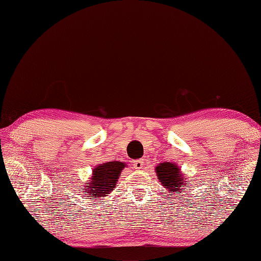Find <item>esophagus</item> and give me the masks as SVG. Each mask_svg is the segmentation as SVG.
I'll return each mask as SVG.
<instances>
[{"label": "esophagus", "instance_id": "obj_1", "mask_svg": "<svg viewBox=\"0 0 261 261\" xmlns=\"http://www.w3.org/2000/svg\"><path fill=\"white\" fill-rule=\"evenodd\" d=\"M133 166H134L135 170H144V166H145V162H144V159L136 160L134 162V164H133Z\"/></svg>", "mask_w": 261, "mask_h": 261}]
</instances>
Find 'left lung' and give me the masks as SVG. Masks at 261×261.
<instances>
[{
    "label": "left lung",
    "mask_w": 261,
    "mask_h": 261,
    "mask_svg": "<svg viewBox=\"0 0 261 261\" xmlns=\"http://www.w3.org/2000/svg\"><path fill=\"white\" fill-rule=\"evenodd\" d=\"M155 170L161 184L164 188H167L171 193L183 192L184 190L182 189V185L185 184V178L177 165L174 163L172 164L170 162H163V163L156 166Z\"/></svg>",
    "instance_id": "8db88e82"
}]
</instances>
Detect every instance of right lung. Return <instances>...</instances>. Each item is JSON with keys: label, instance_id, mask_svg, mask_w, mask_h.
I'll list each match as a JSON object with an SVG mask.
<instances>
[{"label": "right lung", "instance_id": "1", "mask_svg": "<svg viewBox=\"0 0 261 261\" xmlns=\"http://www.w3.org/2000/svg\"><path fill=\"white\" fill-rule=\"evenodd\" d=\"M124 167L123 162L117 161L107 162L97 166V169H94L91 181L86 185V188H88L86 191L92 196H96V199L107 195L115 188Z\"/></svg>", "mask_w": 261, "mask_h": 261}]
</instances>
